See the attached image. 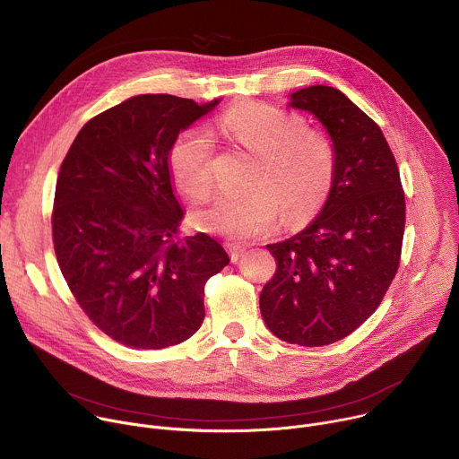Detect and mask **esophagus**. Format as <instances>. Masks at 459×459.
<instances>
[{"label":"esophagus","mask_w":459,"mask_h":459,"mask_svg":"<svg viewBox=\"0 0 459 459\" xmlns=\"http://www.w3.org/2000/svg\"><path fill=\"white\" fill-rule=\"evenodd\" d=\"M227 248H229V254H230V261L232 264H238L239 261V257L245 254V247H241V245H236V243H229L227 245Z\"/></svg>","instance_id":"esophagus-1"}]
</instances>
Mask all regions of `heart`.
I'll list each match as a JSON object with an SVG mask.
<instances>
[{"mask_svg": "<svg viewBox=\"0 0 459 459\" xmlns=\"http://www.w3.org/2000/svg\"><path fill=\"white\" fill-rule=\"evenodd\" d=\"M218 128L243 147L257 152L250 190L225 194L207 209L194 211L200 229L234 239L271 232L281 211L290 225L310 218L329 194L336 174L331 140L307 130L298 114L267 103H243L225 112ZM214 142L205 128L190 126L169 151L172 178L192 200H205L212 190Z\"/></svg>", "mask_w": 459, "mask_h": 459, "instance_id": "obj_1", "label": "heart"}]
</instances>
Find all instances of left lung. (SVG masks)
Here are the masks:
<instances>
[{"instance_id": "1", "label": "left lung", "mask_w": 459, "mask_h": 459, "mask_svg": "<svg viewBox=\"0 0 459 459\" xmlns=\"http://www.w3.org/2000/svg\"><path fill=\"white\" fill-rule=\"evenodd\" d=\"M289 107L310 112L336 151V174L319 214L267 248L278 261L259 294L269 331L287 343L343 340L379 307L400 267L405 194L381 128L342 91L312 85Z\"/></svg>"}]
</instances>
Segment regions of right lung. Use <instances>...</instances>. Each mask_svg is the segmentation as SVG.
Wrapping results in <instances>:
<instances>
[{"label": "right lung", "mask_w": 459, "mask_h": 459, "mask_svg": "<svg viewBox=\"0 0 459 459\" xmlns=\"http://www.w3.org/2000/svg\"><path fill=\"white\" fill-rule=\"evenodd\" d=\"M220 100L140 94L83 125L65 156L52 238L61 274L91 321L134 349H165L200 329L205 283L229 265L214 238L178 239L183 209L169 151Z\"/></svg>", "instance_id": "1"}]
</instances>
